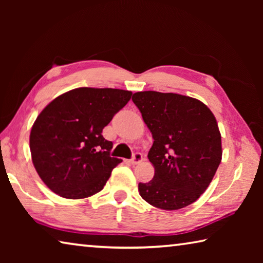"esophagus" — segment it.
Here are the masks:
<instances>
[{"label":"esophagus","instance_id":"34e87169","mask_svg":"<svg viewBox=\"0 0 263 263\" xmlns=\"http://www.w3.org/2000/svg\"><path fill=\"white\" fill-rule=\"evenodd\" d=\"M142 160H144V157H142L141 153H135L133 154V157L131 159V163L132 164H137V163H140Z\"/></svg>","mask_w":263,"mask_h":263}]
</instances>
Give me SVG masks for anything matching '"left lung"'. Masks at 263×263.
I'll use <instances>...</instances> for the list:
<instances>
[{"label":"left lung","mask_w":263,"mask_h":263,"mask_svg":"<svg viewBox=\"0 0 263 263\" xmlns=\"http://www.w3.org/2000/svg\"><path fill=\"white\" fill-rule=\"evenodd\" d=\"M133 103L152 132L148 159L154 177L139 183L146 202L179 210L197 201L221 161V136L215 116L201 101L173 92L139 91Z\"/></svg>","instance_id":"8db88e82"}]
</instances>
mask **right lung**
<instances>
[{
    "instance_id": "1",
    "label": "right lung",
    "mask_w": 263,
    "mask_h": 263,
    "mask_svg": "<svg viewBox=\"0 0 263 263\" xmlns=\"http://www.w3.org/2000/svg\"><path fill=\"white\" fill-rule=\"evenodd\" d=\"M131 96L122 89L77 88L39 114L30 133L31 157L53 193L80 199L103 189L122 160L110 157L112 142L102 131Z\"/></svg>"
}]
</instances>
